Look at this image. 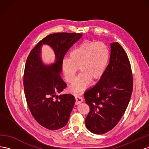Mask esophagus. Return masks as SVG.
Instances as JSON below:
<instances>
[{"instance_id":"1","label":"esophagus","mask_w":149,"mask_h":149,"mask_svg":"<svg viewBox=\"0 0 149 149\" xmlns=\"http://www.w3.org/2000/svg\"><path fill=\"white\" fill-rule=\"evenodd\" d=\"M83 101V98L79 96H75V104H79Z\"/></svg>"}]
</instances>
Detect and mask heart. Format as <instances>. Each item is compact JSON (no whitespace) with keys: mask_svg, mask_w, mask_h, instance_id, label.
<instances>
[{"mask_svg":"<svg viewBox=\"0 0 149 149\" xmlns=\"http://www.w3.org/2000/svg\"><path fill=\"white\" fill-rule=\"evenodd\" d=\"M109 59V51L102 42L86 40L70 52L69 59L62 61V70L67 81L72 82L78 71L80 74L71 86L75 92H81L91 79L100 78Z\"/></svg>","mask_w":149,"mask_h":149,"instance_id":"obj_1","label":"heart"}]
</instances>
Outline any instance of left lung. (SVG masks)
Wrapping results in <instances>:
<instances>
[{
    "label": "left lung",
    "mask_w": 149,
    "mask_h": 149,
    "mask_svg": "<svg viewBox=\"0 0 149 149\" xmlns=\"http://www.w3.org/2000/svg\"><path fill=\"white\" fill-rule=\"evenodd\" d=\"M133 89V78L128 56L118 42L111 43L109 63L100 81L84 94L89 112L87 129L96 134L112 130L124 115Z\"/></svg>",
    "instance_id": "obj_1"
}]
</instances>
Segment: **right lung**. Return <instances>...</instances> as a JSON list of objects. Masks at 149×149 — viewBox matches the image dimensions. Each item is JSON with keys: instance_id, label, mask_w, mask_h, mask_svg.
I'll use <instances>...</instances> for the list:
<instances>
[{"instance_id": "right-lung-1", "label": "right lung", "mask_w": 149, "mask_h": 149, "mask_svg": "<svg viewBox=\"0 0 149 149\" xmlns=\"http://www.w3.org/2000/svg\"><path fill=\"white\" fill-rule=\"evenodd\" d=\"M82 35L65 32L49 35L36 45L26 59L24 74L26 101L35 119L46 129L58 130L68 122L75 98L70 94L57 95L66 87L60 73L65 54ZM44 44L55 52L56 61L50 65H45L41 60Z\"/></svg>"}]
</instances>
